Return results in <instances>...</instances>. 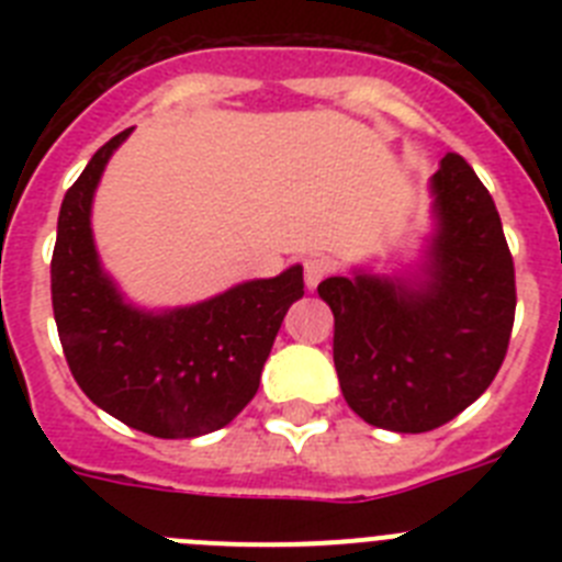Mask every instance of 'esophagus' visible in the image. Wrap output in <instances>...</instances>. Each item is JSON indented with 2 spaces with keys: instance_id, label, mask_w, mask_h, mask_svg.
<instances>
[{
  "instance_id": "obj_1",
  "label": "esophagus",
  "mask_w": 562,
  "mask_h": 562,
  "mask_svg": "<svg viewBox=\"0 0 562 562\" xmlns=\"http://www.w3.org/2000/svg\"><path fill=\"white\" fill-rule=\"evenodd\" d=\"M331 272V261L326 256H306L304 258V281L310 290H315L321 281Z\"/></svg>"
}]
</instances>
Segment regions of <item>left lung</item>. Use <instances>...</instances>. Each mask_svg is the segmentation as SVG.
Segmentation results:
<instances>
[{"mask_svg":"<svg viewBox=\"0 0 562 562\" xmlns=\"http://www.w3.org/2000/svg\"><path fill=\"white\" fill-rule=\"evenodd\" d=\"M436 231L416 276L326 278L335 369L360 419L425 434L473 405L498 374L515 321V265L501 216L461 154L430 180Z\"/></svg>","mask_w":562,"mask_h":562,"instance_id":"obj_1","label":"left lung"}]
</instances>
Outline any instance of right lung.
<instances>
[{"label":"right lung","mask_w":562,"mask_h":562,"mask_svg":"<svg viewBox=\"0 0 562 562\" xmlns=\"http://www.w3.org/2000/svg\"><path fill=\"white\" fill-rule=\"evenodd\" d=\"M128 134L98 148L64 196L53 315L69 371L98 408L157 439H193L225 428L256 396L281 321L304 295V267L180 310L128 304L98 261L89 222L103 168Z\"/></svg>","instance_id":"obj_1"}]
</instances>
